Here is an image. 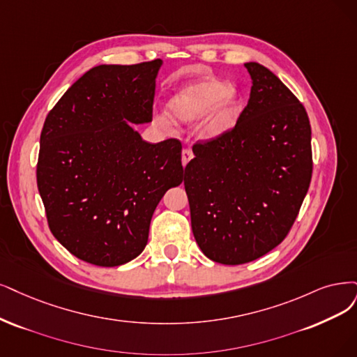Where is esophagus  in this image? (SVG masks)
<instances>
[{
    "instance_id": "esophagus-1",
    "label": "esophagus",
    "mask_w": 357,
    "mask_h": 357,
    "mask_svg": "<svg viewBox=\"0 0 357 357\" xmlns=\"http://www.w3.org/2000/svg\"><path fill=\"white\" fill-rule=\"evenodd\" d=\"M192 157H194V154H192V151H191L190 149H183V150H182V154H181L182 165H183V166H187V165H188V162L191 160Z\"/></svg>"
}]
</instances>
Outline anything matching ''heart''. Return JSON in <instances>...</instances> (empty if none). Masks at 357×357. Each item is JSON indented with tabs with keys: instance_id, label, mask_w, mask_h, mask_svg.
<instances>
[{
	"instance_id": "b5f03b06",
	"label": "heart",
	"mask_w": 357,
	"mask_h": 357,
	"mask_svg": "<svg viewBox=\"0 0 357 357\" xmlns=\"http://www.w3.org/2000/svg\"><path fill=\"white\" fill-rule=\"evenodd\" d=\"M167 114L176 122L188 123L202 117L200 134L213 139L229 132L241 113V101L236 91L225 82L206 79L181 86L170 96L166 104ZM160 125H167L169 117L165 114L155 116Z\"/></svg>"
}]
</instances>
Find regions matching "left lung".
Segmentation results:
<instances>
[{"label": "left lung", "mask_w": 357, "mask_h": 357, "mask_svg": "<svg viewBox=\"0 0 357 357\" xmlns=\"http://www.w3.org/2000/svg\"><path fill=\"white\" fill-rule=\"evenodd\" d=\"M252 91L238 122L197 142L183 170L191 228L204 256L243 265L282 243L312 179V129L297 97L250 61Z\"/></svg>", "instance_id": "obj_1"}]
</instances>
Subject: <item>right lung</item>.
I'll return each mask as SVG.
<instances>
[{
	"label": "right lung",
	"instance_id": "1",
	"mask_svg": "<svg viewBox=\"0 0 357 357\" xmlns=\"http://www.w3.org/2000/svg\"><path fill=\"white\" fill-rule=\"evenodd\" d=\"M162 60L101 64L64 92L41 132L36 182L57 241L96 266L142 253L154 210L183 181L182 145L144 141Z\"/></svg>",
	"mask_w": 357,
	"mask_h": 357
}]
</instances>
